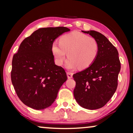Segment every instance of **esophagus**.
I'll return each instance as SVG.
<instances>
[{
    "mask_svg": "<svg viewBox=\"0 0 133 133\" xmlns=\"http://www.w3.org/2000/svg\"><path fill=\"white\" fill-rule=\"evenodd\" d=\"M67 78H68L69 79H70V78H72L73 73L70 72H67Z\"/></svg>",
    "mask_w": 133,
    "mask_h": 133,
    "instance_id": "1",
    "label": "esophagus"
}]
</instances>
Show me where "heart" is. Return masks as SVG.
<instances>
[{"mask_svg":"<svg viewBox=\"0 0 133 133\" xmlns=\"http://www.w3.org/2000/svg\"><path fill=\"white\" fill-rule=\"evenodd\" d=\"M52 52L57 64H62L68 55L69 58L66 63L67 68L75 69L79 66L80 69H86L96 59L99 44L92 37L80 32H72L61 37L59 43H54Z\"/></svg>","mask_w":133,"mask_h":133,"instance_id":"obj_1","label":"heart"}]
</instances>
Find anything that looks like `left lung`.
Listing matches in <instances>:
<instances>
[{
	"instance_id": "obj_1",
	"label": "left lung",
	"mask_w": 133,
	"mask_h": 133,
	"mask_svg": "<svg viewBox=\"0 0 133 133\" xmlns=\"http://www.w3.org/2000/svg\"><path fill=\"white\" fill-rule=\"evenodd\" d=\"M82 32L96 39L99 52L90 66L73 75L74 95L82 107L96 110L107 103L116 90L121 62L117 49L104 35L95 31Z\"/></svg>"
}]
</instances>
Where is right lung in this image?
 <instances>
[{
  "label": "right lung",
  "instance_id": "add662e5",
  "mask_svg": "<svg viewBox=\"0 0 133 133\" xmlns=\"http://www.w3.org/2000/svg\"><path fill=\"white\" fill-rule=\"evenodd\" d=\"M70 29L43 28L34 32L20 44L12 58L11 81L21 101L35 110L51 105L67 79L64 69L54 63V40Z\"/></svg>",
  "mask_w": 133,
  "mask_h": 133
}]
</instances>
